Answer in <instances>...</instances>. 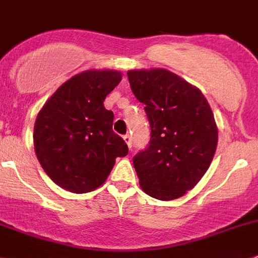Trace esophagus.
I'll list each match as a JSON object with an SVG mask.
<instances>
[{
    "instance_id": "obj_1",
    "label": "esophagus",
    "mask_w": 258,
    "mask_h": 258,
    "mask_svg": "<svg viewBox=\"0 0 258 258\" xmlns=\"http://www.w3.org/2000/svg\"><path fill=\"white\" fill-rule=\"evenodd\" d=\"M123 140H124V143H126V144H127L128 149H130V151H131V148H132V139H131V136H130L128 134H127V135L123 136Z\"/></svg>"
}]
</instances>
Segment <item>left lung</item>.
Segmentation results:
<instances>
[{
	"instance_id": "obj_1",
	"label": "left lung",
	"mask_w": 258,
	"mask_h": 258,
	"mask_svg": "<svg viewBox=\"0 0 258 258\" xmlns=\"http://www.w3.org/2000/svg\"><path fill=\"white\" fill-rule=\"evenodd\" d=\"M127 76L152 130L148 148L134 157L140 187L158 200H175L209 169L218 143L214 114L200 89L166 69Z\"/></svg>"
}]
</instances>
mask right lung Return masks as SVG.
Listing matches in <instances>:
<instances>
[{
	"mask_svg": "<svg viewBox=\"0 0 258 258\" xmlns=\"http://www.w3.org/2000/svg\"><path fill=\"white\" fill-rule=\"evenodd\" d=\"M122 80L116 70H86L64 82L37 114L33 145L40 165L57 185L73 194L105 183L116 157L128 153L113 131L106 96Z\"/></svg>",
	"mask_w": 258,
	"mask_h": 258,
	"instance_id": "add662e5",
	"label": "right lung"
}]
</instances>
